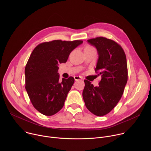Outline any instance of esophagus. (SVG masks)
<instances>
[{
    "instance_id": "esophagus-1",
    "label": "esophagus",
    "mask_w": 151,
    "mask_h": 151,
    "mask_svg": "<svg viewBox=\"0 0 151 151\" xmlns=\"http://www.w3.org/2000/svg\"><path fill=\"white\" fill-rule=\"evenodd\" d=\"M75 80V81H78V80H82V78L81 76H74Z\"/></svg>"
}]
</instances>
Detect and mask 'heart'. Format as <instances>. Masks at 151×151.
<instances>
[{
	"mask_svg": "<svg viewBox=\"0 0 151 151\" xmlns=\"http://www.w3.org/2000/svg\"><path fill=\"white\" fill-rule=\"evenodd\" d=\"M87 47H90V46H87Z\"/></svg>",
	"mask_w": 151,
	"mask_h": 151,
	"instance_id": "1",
	"label": "heart"
}]
</instances>
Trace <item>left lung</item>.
Here are the masks:
<instances>
[{
	"label": "left lung",
	"mask_w": 151,
	"mask_h": 151,
	"mask_svg": "<svg viewBox=\"0 0 151 151\" xmlns=\"http://www.w3.org/2000/svg\"><path fill=\"white\" fill-rule=\"evenodd\" d=\"M87 41L97 48L99 58L95 72L101 79L98 87L85 79L82 96L87 108L101 116L109 113L123 94L128 79L127 58L121 46L112 39L97 37Z\"/></svg>",
	"instance_id": "8db88e82"
}]
</instances>
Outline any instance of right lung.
Masks as SVG:
<instances>
[{
	"label": "right lung",
	"instance_id": "add662e5",
	"mask_svg": "<svg viewBox=\"0 0 151 151\" xmlns=\"http://www.w3.org/2000/svg\"><path fill=\"white\" fill-rule=\"evenodd\" d=\"M83 42L54 40L41 43L32 51L25 68V88L35 108L51 116L64 106L75 79L59 81L60 63H65L70 52Z\"/></svg>",
	"mask_w": 151,
	"mask_h": 151
}]
</instances>
